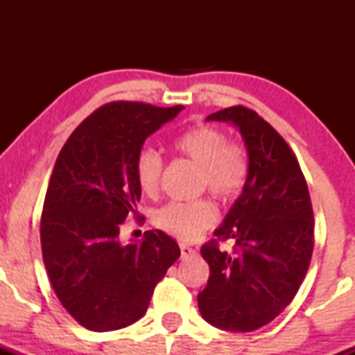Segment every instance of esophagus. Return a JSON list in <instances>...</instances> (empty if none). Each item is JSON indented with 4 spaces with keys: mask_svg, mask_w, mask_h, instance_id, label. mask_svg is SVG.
<instances>
[{
    "mask_svg": "<svg viewBox=\"0 0 355 355\" xmlns=\"http://www.w3.org/2000/svg\"><path fill=\"white\" fill-rule=\"evenodd\" d=\"M180 252H182V257H191V256H196L198 254V250L194 249V247L187 245V244H180Z\"/></svg>",
    "mask_w": 355,
    "mask_h": 355,
    "instance_id": "1",
    "label": "esophagus"
}]
</instances>
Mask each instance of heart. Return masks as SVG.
Returning a JSON list of instances; mask_svg holds the SVG:
<instances>
[{
	"label": "heart",
	"instance_id": "b5f03b06",
	"mask_svg": "<svg viewBox=\"0 0 355 355\" xmlns=\"http://www.w3.org/2000/svg\"><path fill=\"white\" fill-rule=\"evenodd\" d=\"M173 149L199 164V189L221 200H234L244 191L250 173L245 146L228 141L227 134L214 125L199 123L177 135ZM163 159L155 149H142L135 157V178L141 191L155 196L159 191ZM218 220V209L211 199L191 202H168L155 213V223L175 239L191 242Z\"/></svg>",
	"mask_w": 355,
	"mask_h": 355
}]
</instances>
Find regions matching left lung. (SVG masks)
Instances as JSON below:
<instances>
[{
	"mask_svg": "<svg viewBox=\"0 0 355 355\" xmlns=\"http://www.w3.org/2000/svg\"><path fill=\"white\" fill-rule=\"evenodd\" d=\"M206 120L232 121L244 137L250 173L213 241L200 247L209 280L198 295L213 327L254 331L292 302L309 268L314 218L309 189L285 139L245 106H230ZM234 242L232 252L217 241Z\"/></svg>",
	"mask_w": 355,
	"mask_h": 355,
	"instance_id": "obj_1",
	"label": "left lung"
}]
</instances>
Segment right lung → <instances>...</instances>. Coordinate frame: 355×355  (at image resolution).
Listing matches in <instances>:
<instances>
[{"label":"right lung","mask_w":355,"mask_h":355,"mask_svg":"<svg viewBox=\"0 0 355 355\" xmlns=\"http://www.w3.org/2000/svg\"><path fill=\"white\" fill-rule=\"evenodd\" d=\"M182 110L108 103L60 151L42 206V259L62 306L87 330H120L141 320L180 256L177 242L161 230L127 245L118 235L128 216H139L135 157L146 139Z\"/></svg>","instance_id":"right-lung-1"}]
</instances>
